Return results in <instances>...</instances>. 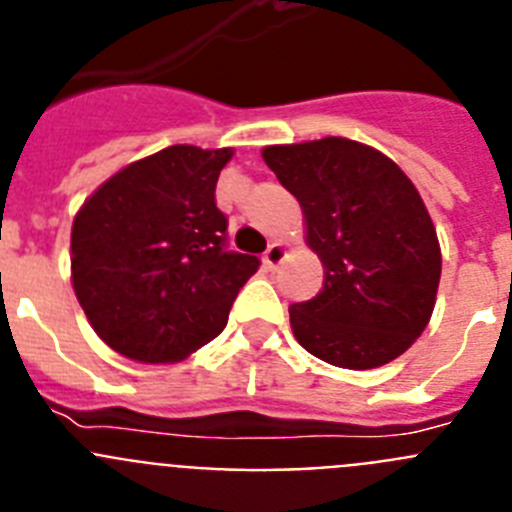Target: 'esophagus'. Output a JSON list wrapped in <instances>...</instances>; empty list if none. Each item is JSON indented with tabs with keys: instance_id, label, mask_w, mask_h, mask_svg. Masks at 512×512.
Here are the masks:
<instances>
[{
	"instance_id": "1",
	"label": "esophagus",
	"mask_w": 512,
	"mask_h": 512,
	"mask_svg": "<svg viewBox=\"0 0 512 512\" xmlns=\"http://www.w3.org/2000/svg\"><path fill=\"white\" fill-rule=\"evenodd\" d=\"M284 256H287V251H284L282 243H271V246L266 248V253H264V266L269 271H274L279 264H282Z\"/></svg>"
}]
</instances>
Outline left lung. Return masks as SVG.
<instances>
[{"label":"left lung","instance_id":"1","mask_svg":"<svg viewBox=\"0 0 512 512\" xmlns=\"http://www.w3.org/2000/svg\"><path fill=\"white\" fill-rule=\"evenodd\" d=\"M295 194L325 266L318 295L289 305L295 338L343 369L390 364L431 320L441 248L418 189L395 161L346 138L264 148Z\"/></svg>","mask_w":512,"mask_h":512}]
</instances>
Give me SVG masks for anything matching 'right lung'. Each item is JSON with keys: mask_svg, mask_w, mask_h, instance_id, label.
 I'll list each match as a JSON object with an SVG mask.
<instances>
[{"mask_svg": "<svg viewBox=\"0 0 512 512\" xmlns=\"http://www.w3.org/2000/svg\"><path fill=\"white\" fill-rule=\"evenodd\" d=\"M233 151L169 146L117 171L71 228V282L89 323L117 354L187 359L220 336L261 261L228 251L215 202Z\"/></svg>", "mask_w": 512, "mask_h": 512, "instance_id": "1", "label": "right lung"}]
</instances>
